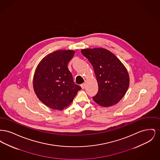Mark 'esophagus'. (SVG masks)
Wrapping results in <instances>:
<instances>
[{"instance_id": "obj_1", "label": "esophagus", "mask_w": 160, "mask_h": 160, "mask_svg": "<svg viewBox=\"0 0 160 160\" xmlns=\"http://www.w3.org/2000/svg\"><path fill=\"white\" fill-rule=\"evenodd\" d=\"M85 86H86L85 83H83L81 84V87H82V89H84V88H85Z\"/></svg>"}]
</instances>
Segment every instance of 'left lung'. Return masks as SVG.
<instances>
[{
	"mask_svg": "<svg viewBox=\"0 0 160 160\" xmlns=\"http://www.w3.org/2000/svg\"><path fill=\"white\" fill-rule=\"evenodd\" d=\"M81 52L91 63L98 82V91L93 101L103 107L117 104L129 87V74L123 64L105 48H86Z\"/></svg>",
	"mask_w": 160,
	"mask_h": 160,
	"instance_id": "obj_1",
	"label": "left lung"
}]
</instances>
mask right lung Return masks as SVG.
Here are the masks:
<instances>
[{
  "instance_id": "1",
  "label": "right lung",
  "mask_w": 160,
  "mask_h": 160,
  "mask_svg": "<svg viewBox=\"0 0 160 160\" xmlns=\"http://www.w3.org/2000/svg\"><path fill=\"white\" fill-rule=\"evenodd\" d=\"M73 50H57L44 57L35 69L33 86L39 99L54 110H62L72 102L82 88L74 83L68 63Z\"/></svg>"
}]
</instances>
